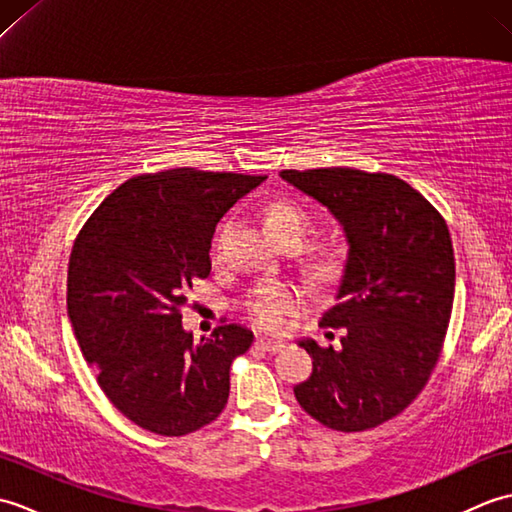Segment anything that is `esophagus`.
<instances>
[{"label": "esophagus", "instance_id": "obj_1", "mask_svg": "<svg viewBox=\"0 0 512 512\" xmlns=\"http://www.w3.org/2000/svg\"><path fill=\"white\" fill-rule=\"evenodd\" d=\"M255 347H259V350H264V352L275 354V352L284 350L286 343H284V341H273V339H257V341H255Z\"/></svg>", "mask_w": 512, "mask_h": 512}]
</instances>
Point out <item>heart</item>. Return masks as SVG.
<instances>
[{
  "mask_svg": "<svg viewBox=\"0 0 512 512\" xmlns=\"http://www.w3.org/2000/svg\"><path fill=\"white\" fill-rule=\"evenodd\" d=\"M264 228L275 244L297 242L301 246L312 228V217L297 202L275 200L264 211ZM347 262H350L347 246L334 242L312 253L308 270L317 284L334 286L343 279ZM299 308L301 292L295 286L284 284V281H264V284L250 290L244 301L246 317L264 330H281L295 317Z\"/></svg>",
  "mask_w": 512,
  "mask_h": 512,
  "instance_id": "heart-1",
  "label": "heart"
}]
</instances>
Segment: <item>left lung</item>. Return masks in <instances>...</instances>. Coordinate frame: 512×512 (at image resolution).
Wrapping results in <instances>:
<instances>
[{"label": "left lung", "instance_id": "obj_1", "mask_svg": "<svg viewBox=\"0 0 512 512\" xmlns=\"http://www.w3.org/2000/svg\"><path fill=\"white\" fill-rule=\"evenodd\" d=\"M279 176L339 220L350 253L339 303L321 319L345 328L341 347L299 341L312 374L295 396L334 431L374 429L420 394L438 363L455 292L447 222L389 173L328 167Z\"/></svg>", "mask_w": 512, "mask_h": 512}]
</instances>
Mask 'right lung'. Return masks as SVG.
<instances>
[{
	"label": "right lung",
	"mask_w": 512,
	"mask_h": 512,
	"mask_svg": "<svg viewBox=\"0 0 512 512\" xmlns=\"http://www.w3.org/2000/svg\"><path fill=\"white\" fill-rule=\"evenodd\" d=\"M266 176L169 169L123 182L76 237L68 314L85 361L125 418L158 436H187L220 416L231 363L253 332L220 325L193 343L180 310L211 273V237Z\"/></svg>",
	"instance_id": "obj_1"
}]
</instances>
